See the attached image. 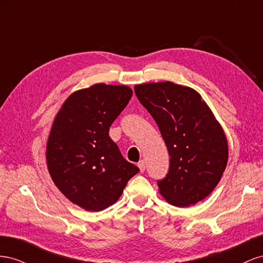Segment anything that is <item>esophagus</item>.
<instances>
[{"instance_id": "34e87169", "label": "esophagus", "mask_w": 263, "mask_h": 263, "mask_svg": "<svg viewBox=\"0 0 263 263\" xmlns=\"http://www.w3.org/2000/svg\"><path fill=\"white\" fill-rule=\"evenodd\" d=\"M138 166H139V168H140V172H144L145 171V168H146V163H145V161H140L139 163H138Z\"/></svg>"}]
</instances>
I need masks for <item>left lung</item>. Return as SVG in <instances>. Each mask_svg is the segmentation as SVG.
Wrapping results in <instances>:
<instances>
[{"label":"left lung","instance_id":"1","mask_svg":"<svg viewBox=\"0 0 263 263\" xmlns=\"http://www.w3.org/2000/svg\"><path fill=\"white\" fill-rule=\"evenodd\" d=\"M139 101L159 125L170 154V170L157 182L168 204L189 207L219 183L228 162L221 124L196 90L172 81L134 86Z\"/></svg>","mask_w":263,"mask_h":263}]
</instances>
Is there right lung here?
<instances>
[{
    "instance_id": "right-lung-1",
    "label": "right lung",
    "mask_w": 263,
    "mask_h": 263,
    "mask_svg": "<svg viewBox=\"0 0 263 263\" xmlns=\"http://www.w3.org/2000/svg\"><path fill=\"white\" fill-rule=\"evenodd\" d=\"M125 85L95 84L67 98L51 123L46 163L57 189L87 212H100L121 196L140 171L120 153L109 127L132 97Z\"/></svg>"
}]
</instances>
